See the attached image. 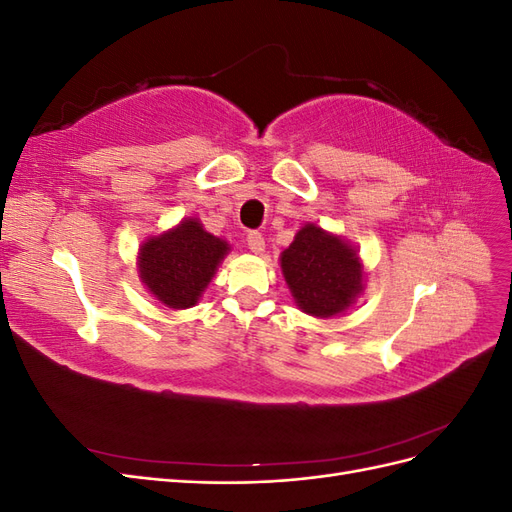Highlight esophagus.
Wrapping results in <instances>:
<instances>
[{
	"instance_id": "1",
	"label": "esophagus",
	"mask_w": 512,
	"mask_h": 512,
	"mask_svg": "<svg viewBox=\"0 0 512 512\" xmlns=\"http://www.w3.org/2000/svg\"><path fill=\"white\" fill-rule=\"evenodd\" d=\"M247 247H250L254 254L265 252V239H262V235H260L258 230L247 232Z\"/></svg>"
}]
</instances>
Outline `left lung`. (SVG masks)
<instances>
[{
    "label": "left lung",
    "instance_id": "8db88e82",
    "mask_svg": "<svg viewBox=\"0 0 512 512\" xmlns=\"http://www.w3.org/2000/svg\"><path fill=\"white\" fill-rule=\"evenodd\" d=\"M294 303L314 318L342 316L365 290L359 250L342 235L307 222L280 256Z\"/></svg>",
    "mask_w": 512,
    "mask_h": 512
}]
</instances>
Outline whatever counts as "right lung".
I'll list each match as a JSON object with an SVG mask.
<instances>
[{"instance_id": "obj_1", "label": "right lung", "mask_w": 512, "mask_h": 512, "mask_svg": "<svg viewBox=\"0 0 512 512\" xmlns=\"http://www.w3.org/2000/svg\"><path fill=\"white\" fill-rule=\"evenodd\" d=\"M228 252L226 239L211 235L198 218H183L141 243L136 269L153 299L170 309H188L203 297Z\"/></svg>"}]
</instances>
